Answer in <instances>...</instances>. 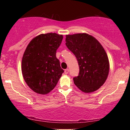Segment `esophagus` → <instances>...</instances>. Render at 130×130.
Instances as JSON below:
<instances>
[{"label": "esophagus", "mask_w": 130, "mask_h": 130, "mask_svg": "<svg viewBox=\"0 0 130 130\" xmlns=\"http://www.w3.org/2000/svg\"><path fill=\"white\" fill-rule=\"evenodd\" d=\"M68 73H69V69H66L65 70V74H68Z\"/></svg>", "instance_id": "esophagus-1"}]
</instances>
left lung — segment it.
<instances>
[{
  "mask_svg": "<svg viewBox=\"0 0 130 130\" xmlns=\"http://www.w3.org/2000/svg\"><path fill=\"white\" fill-rule=\"evenodd\" d=\"M66 46L76 56L79 74L74 83L81 91L90 93L98 90L108 75L109 65L106 52L96 38L89 34L66 36Z\"/></svg>",
  "mask_w": 130,
  "mask_h": 130,
  "instance_id": "left-lung-1",
  "label": "left lung"
}]
</instances>
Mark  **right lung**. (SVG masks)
<instances>
[{
    "instance_id": "right-lung-1",
    "label": "right lung",
    "mask_w": 130,
    "mask_h": 130,
    "mask_svg": "<svg viewBox=\"0 0 130 130\" xmlns=\"http://www.w3.org/2000/svg\"><path fill=\"white\" fill-rule=\"evenodd\" d=\"M62 35L40 34L32 39L25 50L22 61L24 80L32 91L45 94L56 86L64 72L56 57Z\"/></svg>"
}]
</instances>
